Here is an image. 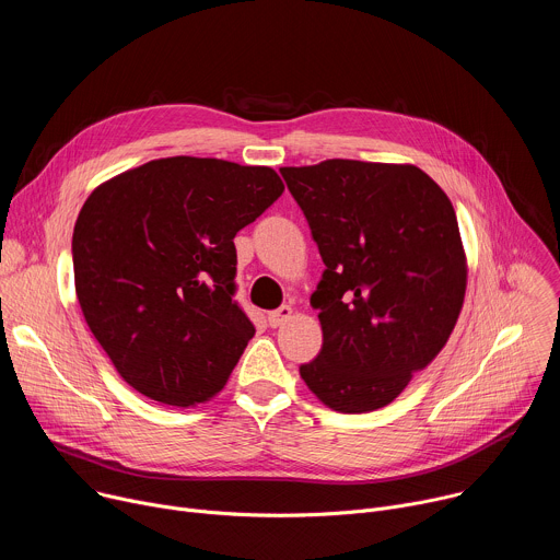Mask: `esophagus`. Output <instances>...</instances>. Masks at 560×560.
Segmentation results:
<instances>
[{"instance_id": "esophagus-1", "label": "esophagus", "mask_w": 560, "mask_h": 560, "mask_svg": "<svg viewBox=\"0 0 560 560\" xmlns=\"http://www.w3.org/2000/svg\"><path fill=\"white\" fill-rule=\"evenodd\" d=\"M290 316H292V307L290 305H281V307H277V310H272L268 314V326L270 328H279V326H283L288 322Z\"/></svg>"}]
</instances>
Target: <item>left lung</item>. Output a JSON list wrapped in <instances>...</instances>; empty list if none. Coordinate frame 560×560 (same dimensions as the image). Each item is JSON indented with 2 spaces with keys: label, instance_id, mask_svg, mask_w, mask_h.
<instances>
[{
  "label": "left lung",
  "instance_id": "obj_1",
  "mask_svg": "<svg viewBox=\"0 0 560 560\" xmlns=\"http://www.w3.org/2000/svg\"><path fill=\"white\" fill-rule=\"evenodd\" d=\"M281 175L326 264L310 299L324 346L301 378L337 412L378 410L456 326L467 266L454 208L417 166L328 159Z\"/></svg>",
  "mask_w": 560,
  "mask_h": 560
}]
</instances>
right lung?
Wrapping results in <instances>:
<instances>
[{
  "label": "right lung",
  "mask_w": 560,
  "mask_h": 560,
  "mask_svg": "<svg viewBox=\"0 0 560 560\" xmlns=\"http://www.w3.org/2000/svg\"><path fill=\"white\" fill-rule=\"evenodd\" d=\"M281 192L266 166L168 156L86 199L72 232L74 290L128 385L177 408L225 385L255 335L234 301V236Z\"/></svg>",
  "instance_id": "add662e5"
}]
</instances>
